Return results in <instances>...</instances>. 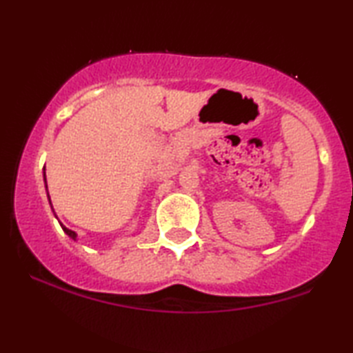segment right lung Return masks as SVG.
Listing matches in <instances>:
<instances>
[{
  "instance_id": "1",
  "label": "right lung",
  "mask_w": 353,
  "mask_h": 353,
  "mask_svg": "<svg viewBox=\"0 0 353 353\" xmlns=\"http://www.w3.org/2000/svg\"><path fill=\"white\" fill-rule=\"evenodd\" d=\"M45 182H46V177H45ZM48 198H50V194H48ZM62 225V224H61ZM62 229H63V232H65V234H67L68 236H71V238H73V240H76V234H74V232L73 230H70V229H67V227H65V225H62Z\"/></svg>"
}]
</instances>
